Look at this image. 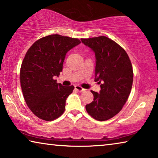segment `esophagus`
Masks as SVG:
<instances>
[{
	"mask_svg": "<svg viewBox=\"0 0 158 158\" xmlns=\"http://www.w3.org/2000/svg\"><path fill=\"white\" fill-rule=\"evenodd\" d=\"M75 89L76 90L78 91V92H83V91H84L85 90V89H84L83 88H82V87L80 86V85H75Z\"/></svg>",
	"mask_w": 158,
	"mask_h": 158,
	"instance_id": "34e87169",
	"label": "esophagus"
}]
</instances>
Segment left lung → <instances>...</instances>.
Returning a JSON list of instances; mask_svg holds the SVG:
<instances>
[{
	"mask_svg": "<svg viewBox=\"0 0 158 158\" xmlns=\"http://www.w3.org/2000/svg\"><path fill=\"white\" fill-rule=\"evenodd\" d=\"M81 40L95 52V81H99L101 88L100 93L91 90L94 99L86 105V111L97 120H109L122 110L128 99L133 81L131 61L125 50L106 36Z\"/></svg>",
	"mask_w": 158,
	"mask_h": 158,
	"instance_id": "1",
	"label": "left lung"
}]
</instances>
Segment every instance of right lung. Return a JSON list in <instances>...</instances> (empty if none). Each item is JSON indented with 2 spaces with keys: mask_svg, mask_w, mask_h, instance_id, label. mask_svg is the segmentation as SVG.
I'll return each mask as SVG.
<instances>
[{
  "mask_svg": "<svg viewBox=\"0 0 158 158\" xmlns=\"http://www.w3.org/2000/svg\"><path fill=\"white\" fill-rule=\"evenodd\" d=\"M80 43L77 38L54 34L36 40L27 51L20 67V86L27 106L40 119L54 120L65 111L74 86H63L54 77L62 71L67 52Z\"/></svg>",
  "mask_w": 158,
  "mask_h": 158,
  "instance_id": "1",
  "label": "right lung"
}]
</instances>
